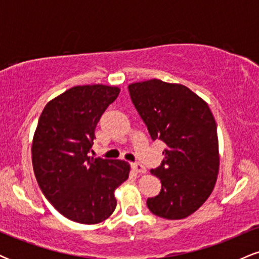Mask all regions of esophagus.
Masks as SVG:
<instances>
[{"label": "esophagus", "mask_w": 259, "mask_h": 259, "mask_svg": "<svg viewBox=\"0 0 259 259\" xmlns=\"http://www.w3.org/2000/svg\"><path fill=\"white\" fill-rule=\"evenodd\" d=\"M132 168L136 171V173H139V174H145L147 171L146 168H145V165H142L141 163H139V162L133 163Z\"/></svg>", "instance_id": "1"}]
</instances>
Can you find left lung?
Returning a JSON list of instances; mask_svg holds the SVG:
<instances>
[{
  "mask_svg": "<svg viewBox=\"0 0 259 259\" xmlns=\"http://www.w3.org/2000/svg\"><path fill=\"white\" fill-rule=\"evenodd\" d=\"M127 89L151 139L167 145L160 165L151 170L162 189L147 198L148 209L171 221L186 218L215 185L219 148L214 117L201 97L181 84L152 79Z\"/></svg>",
  "mask_w": 259,
  "mask_h": 259,
  "instance_id": "8db88e82",
  "label": "left lung"
}]
</instances>
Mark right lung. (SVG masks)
I'll return each mask as SVG.
<instances>
[{"instance_id": "obj_1", "label": "right lung", "mask_w": 259, "mask_h": 259, "mask_svg": "<svg viewBox=\"0 0 259 259\" xmlns=\"http://www.w3.org/2000/svg\"><path fill=\"white\" fill-rule=\"evenodd\" d=\"M120 89L74 86L45 106L32 139V167L41 191L70 221L97 224L114 212V190L129 178L125 160L89 157L95 129Z\"/></svg>"}]
</instances>
